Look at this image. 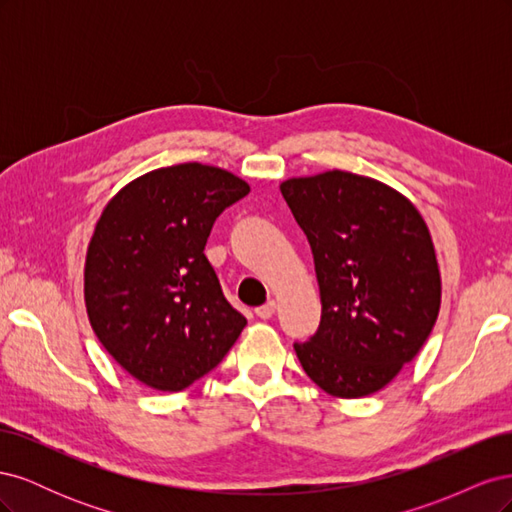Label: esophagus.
Instances as JSON below:
<instances>
[{
  "label": "esophagus",
  "mask_w": 512,
  "mask_h": 512,
  "mask_svg": "<svg viewBox=\"0 0 512 512\" xmlns=\"http://www.w3.org/2000/svg\"><path fill=\"white\" fill-rule=\"evenodd\" d=\"M275 307H277L275 301H269L265 305H260V307H256V316L262 318V320H269L275 314Z\"/></svg>",
  "instance_id": "34e87169"
}]
</instances>
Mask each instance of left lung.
Returning <instances> with one entry per match:
<instances>
[{
  "instance_id": "8db88e82",
  "label": "left lung",
  "mask_w": 512,
  "mask_h": 512,
  "mask_svg": "<svg viewBox=\"0 0 512 512\" xmlns=\"http://www.w3.org/2000/svg\"><path fill=\"white\" fill-rule=\"evenodd\" d=\"M280 190L312 247L322 301L318 331L294 352L324 393H376L423 348L440 312L423 215L389 185L346 170L294 177Z\"/></svg>"
}]
</instances>
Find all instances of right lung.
Returning a JSON list of instances; mask_svg holds the SVG:
<instances>
[{
  "label": "right lung",
  "mask_w": 512,
  "mask_h": 512,
  "mask_svg": "<svg viewBox=\"0 0 512 512\" xmlns=\"http://www.w3.org/2000/svg\"><path fill=\"white\" fill-rule=\"evenodd\" d=\"M250 185L198 162L151 170L104 207L85 260L91 329L113 359L156 391L203 378L247 320L205 256L218 215Z\"/></svg>",
  "instance_id": "1"
}]
</instances>
